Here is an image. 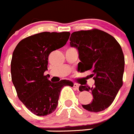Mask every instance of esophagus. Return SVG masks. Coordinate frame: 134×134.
Segmentation results:
<instances>
[{
	"instance_id": "1",
	"label": "esophagus",
	"mask_w": 134,
	"mask_h": 134,
	"mask_svg": "<svg viewBox=\"0 0 134 134\" xmlns=\"http://www.w3.org/2000/svg\"><path fill=\"white\" fill-rule=\"evenodd\" d=\"M74 87L76 90L79 89V85H78V84H76V83H74Z\"/></svg>"
}]
</instances>
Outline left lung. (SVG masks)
I'll return each mask as SVG.
<instances>
[{
  "mask_svg": "<svg viewBox=\"0 0 134 134\" xmlns=\"http://www.w3.org/2000/svg\"><path fill=\"white\" fill-rule=\"evenodd\" d=\"M70 45L78 50V70H91L89 77L95 81L92 88L80 86V91H90L93 96L91 103L82 107L92 112L103 111L114 102L123 84L125 60L120 44L110 34L93 29L72 33Z\"/></svg>",
  "mask_w": 134,
  "mask_h": 134,
  "instance_id": "1",
  "label": "left lung"
}]
</instances>
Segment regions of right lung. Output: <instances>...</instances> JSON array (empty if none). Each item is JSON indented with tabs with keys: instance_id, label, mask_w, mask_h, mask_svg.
Masks as SVG:
<instances>
[{
	"instance_id": "obj_1",
	"label": "right lung",
	"mask_w": 134,
	"mask_h": 134,
	"mask_svg": "<svg viewBox=\"0 0 134 134\" xmlns=\"http://www.w3.org/2000/svg\"><path fill=\"white\" fill-rule=\"evenodd\" d=\"M69 32L38 33L23 39L16 46L11 60V76L19 100L36 116L48 115L56 110L60 93L67 80L51 82L44 75L48 70V56L63 47Z\"/></svg>"
}]
</instances>
